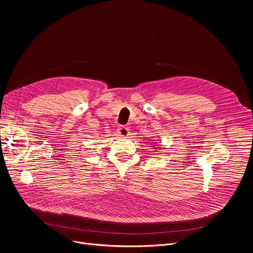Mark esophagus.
Listing matches in <instances>:
<instances>
[{"instance_id": "esophagus-1", "label": "esophagus", "mask_w": 253, "mask_h": 253, "mask_svg": "<svg viewBox=\"0 0 253 253\" xmlns=\"http://www.w3.org/2000/svg\"><path fill=\"white\" fill-rule=\"evenodd\" d=\"M129 133L130 132H129V129L127 127H120L118 129V134L122 137H127L129 135Z\"/></svg>"}]
</instances>
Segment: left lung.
Listing matches in <instances>:
<instances>
[{"label": "left lung", "mask_w": 253, "mask_h": 253, "mask_svg": "<svg viewBox=\"0 0 253 253\" xmlns=\"http://www.w3.org/2000/svg\"><path fill=\"white\" fill-rule=\"evenodd\" d=\"M155 146H156V145H155ZM154 149H155V150H157V149H160V148H159V147H155Z\"/></svg>", "instance_id": "8db88e82"}]
</instances>
